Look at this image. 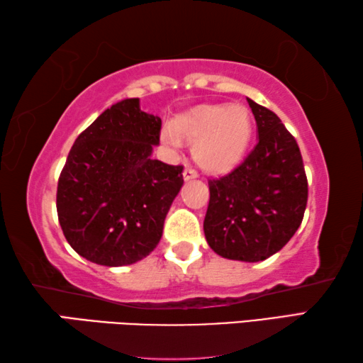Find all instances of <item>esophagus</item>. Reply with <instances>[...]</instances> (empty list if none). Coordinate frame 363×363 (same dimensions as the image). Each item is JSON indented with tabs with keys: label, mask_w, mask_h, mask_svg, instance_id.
Masks as SVG:
<instances>
[{
	"label": "esophagus",
	"mask_w": 363,
	"mask_h": 363,
	"mask_svg": "<svg viewBox=\"0 0 363 363\" xmlns=\"http://www.w3.org/2000/svg\"><path fill=\"white\" fill-rule=\"evenodd\" d=\"M195 177H199V173L194 168H186L184 169V179L186 181H192Z\"/></svg>",
	"instance_id": "obj_1"
}]
</instances>
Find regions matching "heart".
<instances>
[{"label": "heart", "mask_w": 363, "mask_h": 363, "mask_svg": "<svg viewBox=\"0 0 363 363\" xmlns=\"http://www.w3.org/2000/svg\"><path fill=\"white\" fill-rule=\"evenodd\" d=\"M253 136V118L245 106H203L181 115L174 128H163V139L179 145L181 138L192 143V155L210 173L235 167Z\"/></svg>", "instance_id": "1"}]
</instances>
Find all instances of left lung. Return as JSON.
<instances>
[{"mask_svg": "<svg viewBox=\"0 0 363 363\" xmlns=\"http://www.w3.org/2000/svg\"><path fill=\"white\" fill-rule=\"evenodd\" d=\"M257 144L235 169L208 181L203 230L214 253L257 262L290 242L307 205V177L299 147L272 110L247 99Z\"/></svg>", "mask_w": 363, "mask_h": 363, "instance_id": "8db88e82", "label": "left lung"}]
</instances>
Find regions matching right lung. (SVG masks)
I'll return each instance as SVG.
<instances>
[{
  "label": "right lung",
  "instance_id": "1",
  "mask_svg": "<svg viewBox=\"0 0 363 363\" xmlns=\"http://www.w3.org/2000/svg\"><path fill=\"white\" fill-rule=\"evenodd\" d=\"M160 116L139 99L102 112L77 138L57 184V216L70 247L99 266L118 267L149 256L184 184L182 167L152 158Z\"/></svg>",
  "mask_w": 363,
  "mask_h": 363
}]
</instances>
